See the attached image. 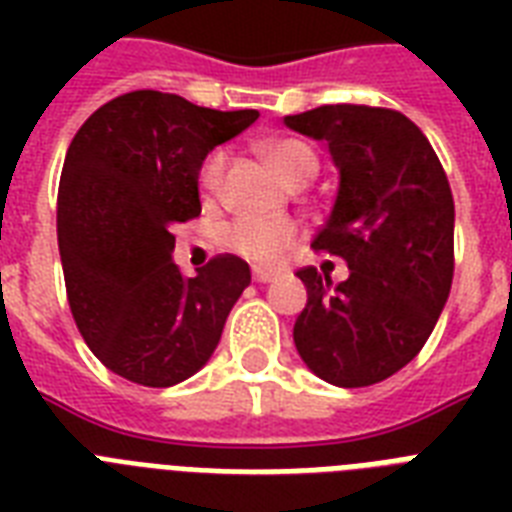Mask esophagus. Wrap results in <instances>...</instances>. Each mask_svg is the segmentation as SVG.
Segmentation results:
<instances>
[{
	"label": "esophagus",
	"instance_id": "1",
	"mask_svg": "<svg viewBox=\"0 0 512 512\" xmlns=\"http://www.w3.org/2000/svg\"><path fill=\"white\" fill-rule=\"evenodd\" d=\"M252 276H255L257 284H268V281L279 279V271H276V268H260V265H255V268H252Z\"/></svg>",
	"mask_w": 512,
	"mask_h": 512
}]
</instances>
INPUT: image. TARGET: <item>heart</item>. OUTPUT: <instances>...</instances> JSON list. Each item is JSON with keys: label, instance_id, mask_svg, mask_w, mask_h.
<instances>
[{"label": "heart", "instance_id": "b5f03b06", "mask_svg": "<svg viewBox=\"0 0 512 512\" xmlns=\"http://www.w3.org/2000/svg\"><path fill=\"white\" fill-rule=\"evenodd\" d=\"M260 154L265 156L271 170L287 185L292 180H300V177L316 175V154L300 140H268V143L260 146ZM223 172L225 151H212L204 159L199 172V188L207 199L220 191ZM223 239L233 252H239L249 260H257V263H271V260H279L295 244L297 225L287 217H271V220H265V217H239L225 228Z\"/></svg>", "mask_w": 512, "mask_h": 512}]
</instances>
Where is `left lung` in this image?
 <instances>
[{"label":"left lung","mask_w":512,"mask_h":512,"mask_svg":"<svg viewBox=\"0 0 512 512\" xmlns=\"http://www.w3.org/2000/svg\"><path fill=\"white\" fill-rule=\"evenodd\" d=\"M284 124L327 143L340 183L311 247L350 268L337 287L316 268L295 273L308 292L292 329L297 353L337 388L388 380L428 342L452 289L444 167L420 127L390 108L321 106Z\"/></svg>","instance_id":"left-lung-1"}]
</instances>
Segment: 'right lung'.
Masks as SVG:
<instances>
[{
  "mask_svg": "<svg viewBox=\"0 0 512 512\" xmlns=\"http://www.w3.org/2000/svg\"><path fill=\"white\" fill-rule=\"evenodd\" d=\"M257 116L138 90L100 106L71 140L58 188L68 305L100 364L124 380L170 388L193 377L249 287V265L233 255L185 279L172 228L201 212L209 151Z\"/></svg>",
  "mask_w": 512,
  "mask_h": 512,
  "instance_id": "add662e5",
  "label": "right lung"
}]
</instances>
